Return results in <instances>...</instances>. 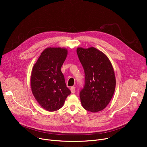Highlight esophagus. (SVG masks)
<instances>
[{
    "label": "esophagus",
    "instance_id": "esophagus-1",
    "mask_svg": "<svg viewBox=\"0 0 147 147\" xmlns=\"http://www.w3.org/2000/svg\"><path fill=\"white\" fill-rule=\"evenodd\" d=\"M70 90H71V93H73V94L75 93V92H76V89H75V87H74V86H72V87L70 88Z\"/></svg>",
    "mask_w": 147,
    "mask_h": 147
}]
</instances>
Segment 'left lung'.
<instances>
[{"label":"left lung","mask_w":147,"mask_h":147,"mask_svg":"<svg viewBox=\"0 0 147 147\" xmlns=\"http://www.w3.org/2000/svg\"><path fill=\"white\" fill-rule=\"evenodd\" d=\"M77 53L84 68L85 83L80 92L85 110L96 113L109 104L115 88V74L109 58L95 48H78Z\"/></svg>","instance_id":"8db88e82"}]
</instances>
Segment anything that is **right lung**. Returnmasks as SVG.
Here are the masks:
<instances>
[{
	"instance_id": "1",
	"label": "right lung",
	"mask_w": 147,
	"mask_h": 147,
	"mask_svg": "<svg viewBox=\"0 0 147 147\" xmlns=\"http://www.w3.org/2000/svg\"><path fill=\"white\" fill-rule=\"evenodd\" d=\"M67 52L65 48H46L32 68L30 78L32 93L37 102L48 111L60 109L71 94L61 71Z\"/></svg>"
}]
</instances>
